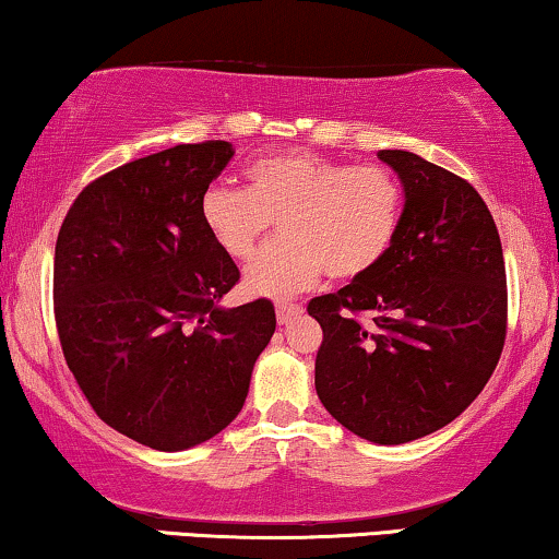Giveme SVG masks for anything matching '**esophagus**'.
I'll list each match as a JSON object with an SVG mask.
<instances>
[{"mask_svg":"<svg viewBox=\"0 0 559 559\" xmlns=\"http://www.w3.org/2000/svg\"><path fill=\"white\" fill-rule=\"evenodd\" d=\"M300 312H302L300 305H293V302H280L277 305V320H280V323H287V320L297 318Z\"/></svg>","mask_w":559,"mask_h":559,"instance_id":"obj_1","label":"esophagus"}]
</instances>
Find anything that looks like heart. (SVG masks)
<instances>
[{"mask_svg": "<svg viewBox=\"0 0 559 559\" xmlns=\"http://www.w3.org/2000/svg\"><path fill=\"white\" fill-rule=\"evenodd\" d=\"M201 218L218 249L236 262L277 221L280 239L247 270L254 295L289 297L320 274L354 280L377 266L400 231L402 186L381 165H343L316 152H280L247 167V190L211 186Z\"/></svg>", "mask_w": 559, "mask_h": 559, "instance_id": "1", "label": "heart"}]
</instances>
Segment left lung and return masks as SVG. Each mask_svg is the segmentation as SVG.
I'll return each instance as SVG.
<instances>
[{"label":"left lung","instance_id":"8db88e82","mask_svg":"<svg viewBox=\"0 0 559 559\" xmlns=\"http://www.w3.org/2000/svg\"><path fill=\"white\" fill-rule=\"evenodd\" d=\"M379 159L404 188L392 249L338 293L312 297L308 312L323 328V407L358 438L402 445L453 423L491 379L507 341V270L468 180L415 152L381 150Z\"/></svg>","mask_w":559,"mask_h":559}]
</instances>
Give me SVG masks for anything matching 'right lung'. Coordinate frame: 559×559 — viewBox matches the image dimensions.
<instances>
[{"mask_svg": "<svg viewBox=\"0 0 559 559\" xmlns=\"http://www.w3.org/2000/svg\"><path fill=\"white\" fill-rule=\"evenodd\" d=\"M231 157L211 140L121 165L81 190L58 234L68 369L106 425L165 453L239 415L277 325L270 300L218 305L239 266L205 228L201 198Z\"/></svg>", "mask_w": 559, "mask_h": 559, "instance_id": "add662e5", "label": "right lung"}]
</instances>
